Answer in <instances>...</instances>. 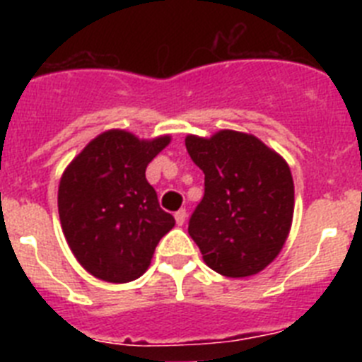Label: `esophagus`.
<instances>
[{
	"label": "esophagus",
	"instance_id": "34e87169",
	"mask_svg": "<svg viewBox=\"0 0 362 362\" xmlns=\"http://www.w3.org/2000/svg\"><path fill=\"white\" fill-rule=\"evenodd\" d=\"M174 217H175V223H177V225L181 226L185 223V221H187V210H185V209L177 210V212L174 214Z\"/></svg>",
	"mask_w": 362,
	"mask_h": 362
}]
</instances>
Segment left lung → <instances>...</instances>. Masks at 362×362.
Returning a JSON list of instances; mask_svg holds the SVG:
<instances>
[{
    "label": "left lung",
    "instance_id": "1",
    "mask_svg": "<svg viewBox=\"0 0 362 362\" xmlns=\"http://www.w3.org/2000/svg\"><path fill=\"white\" fill-rule=\"evenodd\" d=\"M188 156L204 174V196L188 233L204 263L226 277H248L279 255L293 217L288 163L252 134L219 130L187 136Z\"/></svg>",
    "mask_w": 362,
    "mask_h": 362
}]
</instances>
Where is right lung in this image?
<instances>
[{
	"mask_svg": "<svg viewBox=\"0 0 362 362\" xmlns=\"http://www.w3.org/2000/svg\"><path fill=\"white\" fill-rule=\"evenodd\" d=\"M170 136L139 139L108 130L66 166L57 210L70 250L83 268L108 283H129L150 267L159 239L175 221L159 206L146 166Z\"/></svg>",
	"mask_w": 362,
	"mask_h": 362,
	"instance_id": "obj_1",
	"label": "right lung"
}]
</instances>
